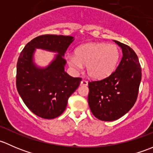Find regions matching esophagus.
<instances>
[{
	"label": "esophagus",
	"mask_w": 153,
	"mask_h": 153,
	"mask_svg": "<svg viewBox=\"0 0 153 153\" xmlns=\"http://www.w3.org/2000/svg\"><path fill=\"white\" fill-rule=\"evenodd\" d=\"M81 86H87L88 85V82L85 80H83V81H81Z\"/></svg>",
	"instance_id": "1"
}]
</instances>
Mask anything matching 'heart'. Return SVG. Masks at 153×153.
Masks as SVG:
<instances>
[{"mask_svg": "<svg viewBox=\"0 0 153 153\" xmlns=\"http://www.w3.org/2000/svg\"><path fill=\"white\" fill-rule=\"evenodd\" d=\"M75 55L67 56L69 66L80 72L86 65V72L94 80H102L113 73L121 58V51L115 44L88 43L75 49Z\"/></svg>", "mask_w": 153, "mask_h": 153, "instance_id": "1", "label": "heart"}]
</instances>
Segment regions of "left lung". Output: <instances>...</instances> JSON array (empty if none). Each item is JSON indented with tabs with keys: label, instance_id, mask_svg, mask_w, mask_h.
Wrapping results in <instances>:
<instances>
[{
	"label": "left lung",
	"instance_id": "obj_1",
	"mask_svg": "<svg viewBox=\"0 0 153 153\" xmlns=\"http://www.w3.org/2000/svg\"><path fill=\"white\" fill-rule=\"evenodd\" d=\"M122 49L123 57L115 72L101 81L89 82L88 103L98 119L112 121L129 112L136 101L141 68L133 49L114 41Z\"/></svg>",
	"mask_w": 153,
	"mask_h": 153
}]
</instances>
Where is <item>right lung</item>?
I'll list each match as a JSON object with an SVG mask.
<instances>
[{"mask_svg":"<svg viewBox=\"0 0 153 153\" xmlns=\"http://www.w3.org/2000/svg\"><path fill=\"white\" fill-rule=\"evenodd\" d=\"M74 37L44 35L29 42L20 54L17 63L16 86L26 106L38 117L52 119L66 109L68 98L81 84V78H73L64 70V54ZM36 48L56 52L46 68L33 62Z\"/></svg>","mask_w":153,"mask_h":153,"instance_id":"1","label":"right lung"}]
</instances>
